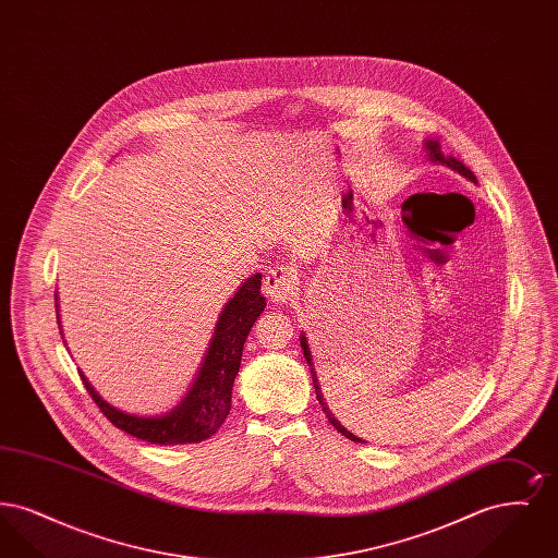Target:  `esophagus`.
Segmentation results:
<instances>
[{
  "mask_svg": "<svg viewBox=\"0 0 558 558\" xmlns=\"http://www.w3.org/2000/svg\"><path fill=\"white\" fill-rule=\"evenodd\" d=\"M299 278L291 266L271 267L264 278V289L271 301H289L296 291Z\"/></svg>",
  "mask_w": 558,
  "mask_h": 558,
  "instance_id": "34e87169",
  "label": "esophagus"
}]
</instances>
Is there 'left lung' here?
Returning a JSON list of instances; mask_svg holds the SVG:
<instances>
[{"instance_id":"left-lung-1","label":"left lung","mask_w":558,"mask_h":558,"mask_svg":"<svg viewBox=\"0 0 558 558\" xmlns=\"http://www.w3.org/2000/svg\"><path fill=\"white\" fill-rule=\"evenodd\" d=\"M426 150L430 153L428 157L435 160V162H441V165H448L450 169L453 171H458L460 175H464L466 180H471V182H477V178H475V173L469 169V167H464L462 162L458 159H453V157H444V153H441V148H439V142H433V140H428L426 142ZM301 349H303V355H305V360H307V364L312 366V353H310V347H307V341H305V337H301ZM312 378H314V389H316V398H318L319 405H322V410H324V414H326V418H328V423L335 426L341 435H345L347 439H351V441H355V444H364L360 437H355L353 433H349L345 426L341 425L335 416H332V412L326 408V403H324V396H322V391H319L318 378H316V372L312 368Z\"/></svg>"}]
</instances>
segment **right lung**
Instances as JSON below:
<instances>
[{
	"instance_id": "obj_1",
	"label": "right lung",
	"mask_w": 558,
	"mask_h": 558,
	"mask_svg": "<svg viewBox=\"0 0 558 558\" xmlns=\"http://www.w3.org/2000/svg\"><path fill=\"white\" fill-rule=\"evenodd\" d=\"M264 307L266 299L262 294V274H255L240 287L221 312L198 378L194 380L187 398L167 416L142 418L125 414L100 399L85 378L83 385L108 421L128 435L159 446L198 444L211 437L230 414L242 347Z\"/></svg>"
}]
</instances>
